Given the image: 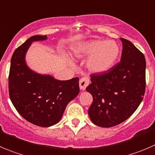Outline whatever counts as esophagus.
<instances>
[{
    "mask_svg": "<svg viewBox=\"0 0 155 155\" xmlns=\"http://www.w3.org/2000/svg\"><path fill=\"white\" fill-rule=\"evenodd\" d=\"M88 83H89V79L87 76L82 77L79 80V87H80V88L82 90H85L87 85H88Z\"/></svg>",
    "mask_w": 155,
    "mask_h": 155,
    "instance_id": "34e87169",
    "label": "esophagus"
}]
</instances>
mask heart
<instances>
[{
  "instance_id": "obj_1",
  "label": "heart",
  "mask_w": 155,
  "mask_h": 155,
  "mask_svg": "<svg viewBox=\"0 0 155 155\" xmlns=\"http://www.w3.org/2000/svg\"><path fill=\"white\" fill-rule=\"evenodd\" d=\"M74 54L79 57H88L86 65L93 73H103L115 64L120 54V48L114 41L91 40L76 48Z\"/></svg>"
}]
</instances>
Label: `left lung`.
<instances>
[{
	"instance_id": "8db88e82",
	"label": "left lung",
	"mask_w": 155,
	"mask_h": 155,
	"mask_svg": "<svg viewBox=\"0 0 155 155\" xmlns=\"http://www.w3.org/2000/svg\"><path fill=\"white\" fill-rule=\"evenodd\" d=\"M120 40V61L107 71L90 75L91 83L86 88L93 97L88 115L101 127H112L127 120L145 94V56L131 41Z\"/></svg>"
}]
</instances>
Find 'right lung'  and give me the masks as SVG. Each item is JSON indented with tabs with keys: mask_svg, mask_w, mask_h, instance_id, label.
<instances>
[{
	"mask_svg": "<svg viewBox=\"0 0 155 155\" xmlns=\"http://www.w3.org/2000/svg\"><path fill=\"white\" fill-rule=\"evenodd\" d=\"M47 35H34L13 52L9 73V94L13 106L31 124L48 127L58 124L66 107L79 92V78L60 81L51 76L38 74L25 62L27 50L35 41Z\"/></svg>",
	"mask_w": 155,
	"mask_h": 155,
	"instance_id": "1",
	"label": "right lung"
}]
</instances>
